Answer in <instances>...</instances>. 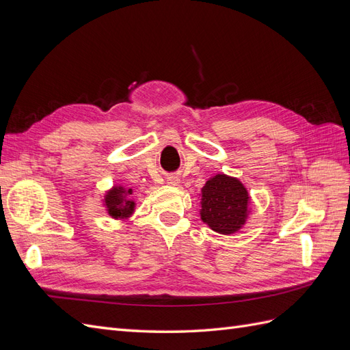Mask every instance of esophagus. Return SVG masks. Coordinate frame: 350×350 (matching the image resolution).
I'll return each mask as SVG.
<instances>
[{
	"mask_svg": "<svg viewBox=\"0 0 350 350\" xmlns=\"http://www.w3.org/2000/svg\"><path fill=\"white\" fill-rule=\"evenodd\" d=\"M179 184V178L178 176H171V178H167V185H172V187H175V185H178Z\"/></svg>",
	"mask_w": 350,
	"mask_h": 350,
	"instance_id": "34e87169",
	"label": "esophagus"
}]
</instances>
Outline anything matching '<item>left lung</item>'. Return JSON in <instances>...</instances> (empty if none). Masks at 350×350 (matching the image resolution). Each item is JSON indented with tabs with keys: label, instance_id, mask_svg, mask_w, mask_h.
I'll return each mask as SVG.
<instances>
[{
	"label": "left lung",
	"instance_id": "left-lung-1",
	"mask_svg": "<svg viewBox=\"0 0 350 350\" xmlns=\"http://www.w3.org/2000/svg\"><path fill=\"white\" fill-rule=\"evenodd\" d=\"M200 216L217 234L230 235L245 225L250 196L238 178L217 174L201 188Z\"/></svg>",
	"mask_w": 350,
	"mask_h": 350
}]
</instances>
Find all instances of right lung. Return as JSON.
Wrapping results in <instances>:
<instances>
[{
	"instance_id": "obj_1",
	"label": "right lung",
	"mask_w": 350,
	"mask_h": 350,
	"mask_svg": "<svg viewBox=\"0 0 350 350\" xmlns=\"http://www.w3.org/2000/svg\"><path fill=\"white\" fill-rule=\"evenodd\" d=\"M133 189L121 185H113L103 197V206L107 207L108 215L113 219H129L134 213L135 203L131 198Z\"/></svg>"
}]
</instances>
